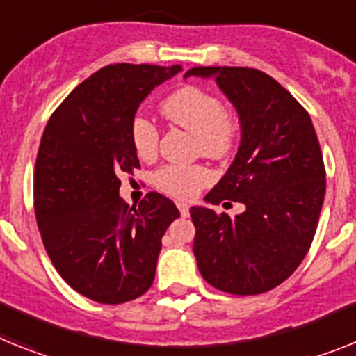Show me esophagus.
Instances as JSON below:
<instances>
[{"mask_svg":"<svg viewBox=\"0 0 356 356\" xmlns=\"http://www.w3.org/2000/svg\"><path fill=\"white\" fill-rule=\"evenodd\" d=\"M177 208L183 217H188V213H190V206H188L186 202H177Z\"/></svg>","mask_w":356,"mask_h":356,"instance_id":"1","label":"esophagus"}]
</instances>
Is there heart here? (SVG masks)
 <instances>
[{
    "label": "heart",
    "mask_w": 356,
    "mask_h": 356,
    "mask_svg": "<svg viewBox=\"0 0 356 356\" xmlns=\"http://www.w3.org/2000/svg\"><path fill=\"white\" fill-rule=\"evenodd\" d=\"M161 112L173 124L184 128L199 139L202 155L226 159L238 143V124L226 110L219 95L195 85L181 86L163 101ZM134 150L141 159H154L159 148V130L145 118H136L130 127ZM155 186L175 199H190L211 183V173L204 166L168 164L155 173Z\"/></svg>",
    "instance_id": "1"
}]
</instances>
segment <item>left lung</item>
Returning <instances> with one entry per match:
<instances>
[{
	"instance_id": "8db88e82",
	"label": "left lung",
	"mask_w": 356,
	"mask_h": 356,
	"mask_svg": "<svg viewBox=\"0 0 356 356\" xmlns=\"http://www.w3.org/2000/svg\"><path fill=\"white\" fill-rule=\"evenodd\" d=\"M186 76H215L243 128L234 164L206 201L243 202L246 211L229 217L190 208L197 266L220 291L266 293L300 266L318 226L325 166L312 118L284 86L257 68L193 67Z\"/></svg>"
}]
</instances>
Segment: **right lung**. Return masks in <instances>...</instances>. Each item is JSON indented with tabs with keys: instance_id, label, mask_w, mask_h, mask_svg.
<instances>
[{
	"instance_id": "add662e5",
	"label": "right lung",
	"mask_w": 356,
	"mask_h": 356,
	"mask_svg": "<svg viewBox=\"0 0 356 356\" xmlns=\"http://www.w3.org/2000/svg\"><path fill=\"white\" fill-rule=\"evenodd\" d=\"M181 65L115 63L92 74L54 110L35 157L34 210L41 241L63 280L83 297L122 304L150 289L161 238L179 210L148 192L119 197L139 168L130 139L137 106Z\"/></svg>"
}]
</instances>
